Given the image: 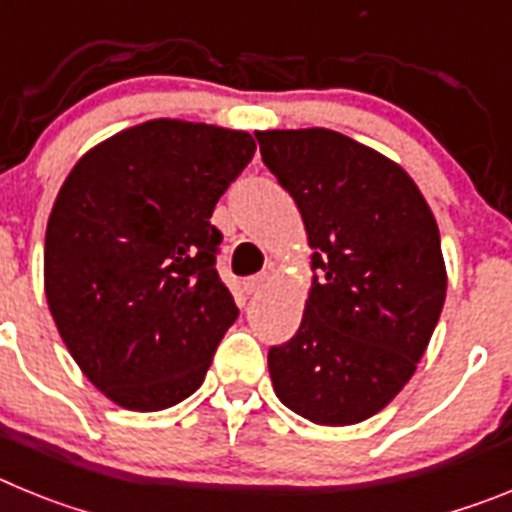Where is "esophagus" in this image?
Returning <instances> with one entry per match:
<instances>
[{
  "instance_id": "esophagus-1",
  "label": "esophagus",
  "mask_w": 512,
  "mask_h": 512,
  "mask_svg": "<svg viewBox=\"0 0 512 512\" xmlns=\"http://www.w3.org/2000/svg\"><path fill=\"white\" fill-rule=\"evenodd\" d=\"M266 282H269L266 274H256V277H248L246 282H243V289H246L248 295H256V292H261V289L266 287Z\"/></svg>"
}]
</instances>
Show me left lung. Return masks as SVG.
I'll use <instances>...</instances> for the list:
<instances>
[{
  "mask_svg": "<svg viewBox=\"0 0 512 512\" xmlns=\"http://www.w3.org/2000/svg\"><path fill=\"white\" fill-rule=\"evenodd\" d=\"M312 253L297 333L269 348L274 392L318 425L372 418L415 374L443 300L436 217L395 161L325 128L256 133Z\"/></svg>",
  "mask_w": 512,
  "mask_h": 512,
  "instance_id": "8db88e82",
  "label": "left lung"
}]
</instances>
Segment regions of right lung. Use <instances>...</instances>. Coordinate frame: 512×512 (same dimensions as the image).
Returning a JSON list of instances; mask_svg holds the SVG:
<instances>
[{
    "label": "right lung",
    "mask_w": 512,
    "mask_h": 512,
    "mask_svg": "<svg viewBox=\"0 0 512 512\" xmlns=\"http://www.w3.org/2000/svg\"><path fill=\"white\" fill-rule=\"evenodd\" d=\"M253 151L243 130L151 120L66 176L45 230V297L81 372L120 408H171L205 382L238 318L210 217Z\"/></svg>",
    "instance_id": "add662e5"
}]
</instances>
